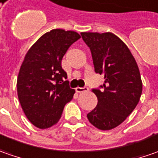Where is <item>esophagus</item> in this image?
<instances>
[{"instance_id": "esophagus-1", "label": "esophagus", "mask_w": 158, "mask_h": 158, "mask_svg": "<svg viewBox=\"0 0 158 158\" xmlns=\"http://www.w3.org/2000/svg\"><path fill=\"white\" fill-rule=\"evenodd\" d=\"M75 90H76L77 93H83V92L88 91V87L87 86H85V87H76Z\"/></svg>"}]
</instances>
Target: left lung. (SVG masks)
Masks as SVG:
<instances>
[{
  "label": "left lung",
  "instance_id": "8db88e82",
  "mask_svg": "<svg viewBox=\"0 0 158 158\" xmlns=\"http://www.w3.org/2000/svg\"><path fill=\"white\" fill-rule=\"evenodd\" d=\"M90 48L96 73L104 75L101 89H93L98 103L87 119L101 130L123 123L140 101L143 83L136 61L128 46L111 32H81Z\"/></svg>",
  "mask_w": 158,
  "mask_h": 158
}]
</instances>
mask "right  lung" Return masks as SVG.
I'll list each match as a JSON object with an SVG mask.
<instances>
[{
  "mask_svg": "<svg viewBox=\"0 0 158 158\" xmlns=\"http://www.w3.org/2000/svg\"><path fill=\"white\" fill-rule=\"evenodd\" d=\"M80 35L73 30L55 29L30 47L17 78V94L28 120L36 128H50L59 121L75 90L69 86L61 61Z\"/></svg>",
  "mask_w": 158,
  "mask_h": 158,
  "instance_id": "1",
  "label": "right lung"
}]
</instances>
